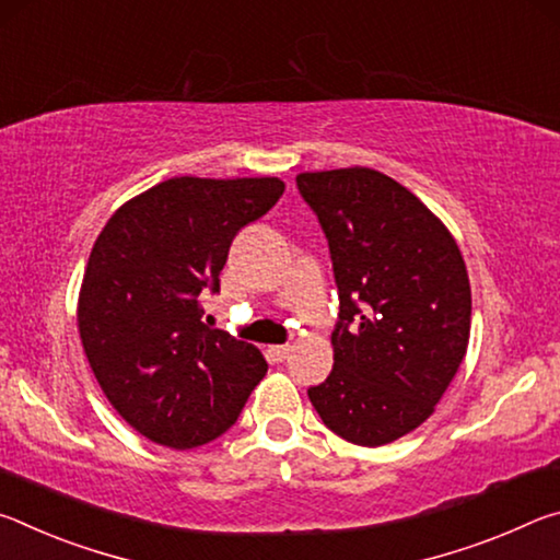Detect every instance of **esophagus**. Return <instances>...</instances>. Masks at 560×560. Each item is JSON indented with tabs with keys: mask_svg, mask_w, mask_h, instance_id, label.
Wrapping results in <instances>:
<instances>
[{
	"mask_svg": "<svg viewBox=\"0 0 560 560\" xmlns=\"http://www.w3.org/2000/svg\"><path fill=\"white\" fill-rule=\"evenodd\" d=\"M289 353H291V346H271L269 348V355H271V360H277V363H283V360L289 358Z\"/></svg>",
	"mask_w": 560,
	"mask_h": 560,
	"instance_id": "34e87169",
	"label": "esophagus"
}]
</instances>
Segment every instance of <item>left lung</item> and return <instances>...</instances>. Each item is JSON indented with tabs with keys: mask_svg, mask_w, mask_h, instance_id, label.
I'll return each mask as SVG.
<instances>
[{
	"mask_svg": "<svg viewBox=\"0 0 560 560\" xmlns=\"http://www.w3.org/2000/svg\"><path fill=\"white\" fill-rule=\"evenodd\" d=\"M338 287L334 371L308 397L328 430L381 447L428 420L467 353L471 289L457 242L371 167L301 173Z\"/></svg>",
	"mask_w": 560,
	"mask_h": 560,
	"instance_id": "1",
	"label": "left lung"
}]
</instances>
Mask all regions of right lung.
<instances>
[{
    "label": "right lung",
    "mask_w": 560,
    "mask_h": 560,
    "mask_svg": "<svg viewBox=\"0 0 560 560\" xmlns=\"http://www.w3.org/2000/svg\"><path fill=\"white\" fill-rule=\"evenodd\" d=\"M283 195L279 177H173L120 207L93 244L79 330L101 390L173 450L220 438L267 373L259 348L202 320L232 240Z\"/></svg>",
    "instance_id": "add662e5"
}]
</instances>
